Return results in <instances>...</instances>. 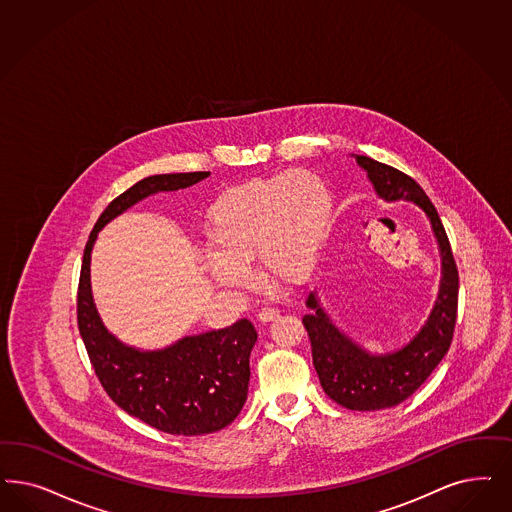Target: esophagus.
Masks as SVG:
<instances>
[{
  "instance_id": "esophagus-1",
  "label": "esophagus",
  "mask_w": 512,
  "mask_h": 512,
  "mask_svg": "<svg viewBox=\"0 0 512 512\" xmlns=\"http://www.w3.org/2000/svg\"><path fill=\"white\" fill-rule=\"evenodd\" d=\"M278 316H280V312L276 308H263L257 318H259L261 323H270V321H274Z\"/></svg>"
}]
</instances>
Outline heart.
I'll list each match as a JSON object with an SVG mask.
<instances>
[{"label":"heart","instance_id":"1","mask_svg":"<svg viewBox=\"0 0 512 512\" xmlns=\"http://www.w3.org/2000/svg\"><path fill=\"white\" fill-rule=\"evenodd\" d=\"M335 198L312 170L257 177L221 194L210 208L206 257L212 280L229 289L253 282L249 265L265 278L304 283L316 272L333 223Z\"/></svg>","mask_w":512,"mask_h":512}]
</instances>
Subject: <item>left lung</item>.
I'll return each instance as SVG.
<instances>
[{
    "instance_id": "obj_1",
    "label": "left lung",
    "mask_w": 512,
    "mask_h": 512,
    "mask_svg": "<svg viewBox=\"0 0 512 512\" xmlns=\"http://www.w3.org/2000/svg\"><path fill=\"white\" fill-rule=\"evenodd\" d=\"M384 202H412L433 230L441 257L437 300L420 331L401 348L372 353L346 335L323 308L318 291L306 300L302 318L312 342L314 367L323 391L350 410H382L403 403L422 386L448 352L458 314V268L441 217L422 187L403 172L365 155H352Z\"/></svg>"
}]
</instances>
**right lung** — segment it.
<instances>
[{
  "label": "right lung",
  "instance_id": "right-lung-1",
  "mask_svg": "<svg viewBox=\"0 0 512 512\" xmlns=\"http://www.w3.org/2000/svg\"><path fill=\"white\" fill-rule=\"evenodd\" d=\"M210 172L160 174L117 196L90 232L77 293L79 333L107 395L134 418L170 435H206L227 427L242 410L249 386V355L257 342L251 321L183 336L160 350H138L107 331L92 297L90 259L98 232L141 200L187 189Z\"/></svg>",
  "mask_w": 512,
  "mask_h": 512
}]
</instances>
